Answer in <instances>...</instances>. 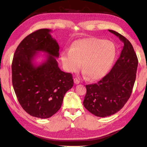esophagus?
I'll use <instances>...</instances> for the list:
<instances>
[{
  "label": "esophagus",
  "mask_w": 147,
  "mask_h": 147,
  "mask_svg": "<svg viewBox=\"0 0 147 147\" xmlns=\"http://www.w3.org/2000/svg\"><path fill=\"white\" fill-rule=\"evenodd\" d=\"M74 84H78L80 82V80H79L78 78H75L74 79Z\"/></svg>",
  "instance_id": "esophagus-1"
}]
</instances>
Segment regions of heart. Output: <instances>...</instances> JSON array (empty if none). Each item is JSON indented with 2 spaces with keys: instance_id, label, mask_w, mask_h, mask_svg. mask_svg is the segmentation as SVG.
<instances>
[{
  "instance_id": "obj_1",
  "label": "heart",
  "mask_w": 147,
  "mask_h": 147,
  "mask_svg": "<svg viewBox=\"0 0 147 147\" xmlns=\"http://www.w3.org/2000/svg\"><path fill=\"white\" fill-rule=\"evenodd\" d=\"M117 56L113 42L91 37L74 41L69 51L61 53L63 67L69 73H76L81 67L89 79L97 80L108 74Z\"/></svg>"
}]
</instances>
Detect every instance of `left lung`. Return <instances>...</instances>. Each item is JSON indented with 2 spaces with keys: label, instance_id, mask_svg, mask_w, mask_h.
Returning a JSON list of instances; mask_svg holds the SVG:
<instances>
[{
  "label": "left lung",
  "instance_id": "8db88e82",
  "mask_svg": "<svg viewBox=\"0 0 147 147\" xmlns=\"http://www.w3.org/2000/svg\"><path fill=\"white\" fill-rule=\"evenodd\" d=\"M119 37L124 46L120 56L109 73L97 83L86 85L84 106L95 116L105 117L123 108L132 92L138 59L132 45L125 37L108 30Z\"/></svg>",
  "mask_w": 147,
  "mask_h": 147
}]
</instances>
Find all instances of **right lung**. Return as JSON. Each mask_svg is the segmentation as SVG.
<instances>
[{"label":"right lung","instance_id":"right-lung-1","mask_svg":"<svg viewBox=\"0 0 147 147\" xmlns=\"http://www.w3.org/2000/svg\"><path fill=\"white\" fill-rule=\"evenodd\" d=\"M51 30L43 28L29 34L17 47L11 65L12 84L19 104L35 117L47 119L60 109L66 92L73 86L72 74L59 68L55 58L59 47ZM38 51L49 54L39 66L33 59Z\"/></svg>","mask_w":147,"mask_h":147}]
</instances>
